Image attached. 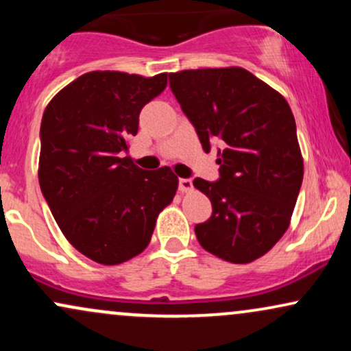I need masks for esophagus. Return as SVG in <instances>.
<instances>
[{"label":"esophagus","mask_w":351,"mask_h":351,"mask_svg":"<svg viewBox=\"0 0 351 351\" xmlns=\"http://www.w3.org/2000/svg\"><path fill=\"white\" fill-rule=\"evenodd\" d=\"M178 189L181 193H188L193 189V180L191 178H180L178 180Z\"/></svg>","instance_id":"1"}]
</instances>
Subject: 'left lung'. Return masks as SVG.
<instances>
[{
  "label": "left lung",
  "mask_w": 351,
  "mask_h": 351,
  "mask_svg": "<svg viewBox=\"0 0 351 351\" xmlns=\"http://www.w3.org/2000/svg\"><path fill=\"white\" fill-rule=\"evenodd\" d=\"M170 88L203 150L216 143L219 155V178L193 181L213 204L196 237L228 263H252L287 231L304 178L291 107L241 67L176 72Z\"/></svg>",
  "instance_id": "obj_1"
}]
</instances>
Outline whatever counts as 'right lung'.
Listing matches in <instances>:
<instances>
[{"instance_id": "add662e5", "label": "right lung", "mask_w": 351, "mask_h": 351, "mask_svg": "<svg viewBox=\"0 0 351 351\" xmlns=\"http://www.w3.org/2000/svg\"><path fill=\"white\" fill-rule=\"evenodd\" d=\"M167 74L87 72L64 87L41 122L39 184L67 241L99 264L115 265L150 243L178 178L168 167L142 170L128 156L142 108Z\"/></svg>"}]
</instances>
